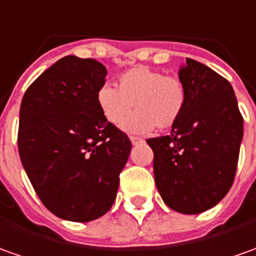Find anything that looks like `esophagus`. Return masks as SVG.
<instances>
[{"label":"esophagus","mask_w":256,"mask_h":256,"mask_svg":"<svg viewBox=\"0 0 256 256\" xmlns=\"http://www.w3.org/2000/svg\"><path fill=\"white\" fill-rule=\"evenodd\" d=\"M130 142H132V144H133V146H136V144H138V142H142V140L140 138V137H134V136H130Z\"/></svg>","instance_id":"34e87169"}]
</instances>
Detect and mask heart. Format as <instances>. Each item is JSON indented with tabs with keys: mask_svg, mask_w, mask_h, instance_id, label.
I'll use <instances>...</instances> for the list:
<instances>
[{
	"mask_svg": "<svg viewBox=\"0 0 256 256\" xmlns=\"http://www.w3.org/2000/svg\"><path fill=\"white\" fill-rule=\"evenodd\" d=\"M118 88L104 85L98 91V106L106 122L118 124L134 108L136 112L122 123L132 133L151 128L168 130L179 120L188 100L185 82L164 71L137 66L118 77Z\"/></svg>",
	"mask_w": 256,
	"mask_h": 256,
	"instance_id": "heart-1",
	"label": "heart"
}]
</instances>
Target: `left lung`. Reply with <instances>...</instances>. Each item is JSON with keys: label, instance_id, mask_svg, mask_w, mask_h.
Instances as JSON below:
<instances>
[{"label": "left lung", "instance_id": "obj_1", "mask_svg": "<svg viewBox=\"0 0 256 256\" xmlns=\"http://www.w3.org/2000/svg\"><path fill=\"white\" fill-rule=\"evenodd\" d=\"M188 100L171 134L148 138L154 178L168 208L198 214L230 190L237 171L244 119L231 84L192 58L179 70Z\"/></svg>", "mask_w": 256, "mask_h": 256}]
</instances>
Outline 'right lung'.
Instances as JSON below:
<instances>
[{
  "mask_svg": "<svg viewBox=\"0 0 256 256\" xmlns=\"http://www.w3.org/2000/svg\"><path fill=\"white\" fill-rule=\"evenodd\" d=\"M105 77L96 60L67 56L33 81L20 104L22 165L42 203L70 222L110 210L132 150L128 134L100 114Z\"/></svg>",
  "mask_w": 256,
  "mask_h": 256,
  "instance_id": "right-lung-1",
  "label": "right lung"
}]
</instances>
